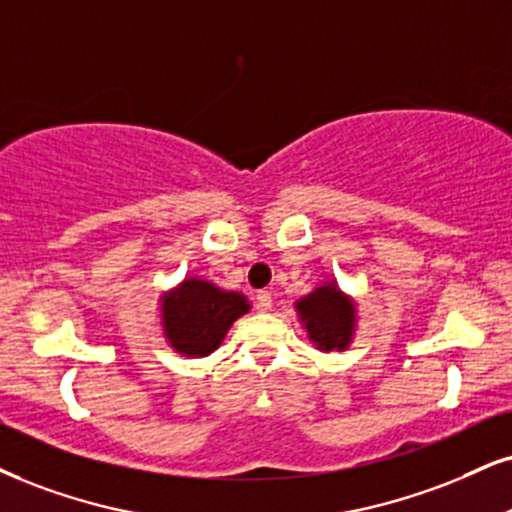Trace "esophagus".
Here are the masks:
<instances>
[{
  "instance_id": "obj_1",
  "label": "esophagus",
  "mask_w": 512,
  "mask_h": 512,
  "mask_svg": "<svg viewBox=\"0 0 512 512\" xmlns=\"http://www.w3.org/2000/svg\"><path fill=\"white\" fill-rule=\"evenodd\" d=\"M256 306H258V311H270V308H273V296H270V292H258L256 294Z\"/></svg>"
}]
</instances>
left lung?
<instances>
[{"mask_svg":"<svg viewBox=\"0 0 512 512\" xmlns=\"http://www.w3.org/2000/svg\"><path fill=\"white\" fill-rule=\"evenodd\" d=\"M296 313L308 339L320 351H346L356 332V304L337 282H325L296 301Z\"/></svg>","mask_w":512,"mask_h":512,"instance_id":"1","label":"left lung"}]
</instances>
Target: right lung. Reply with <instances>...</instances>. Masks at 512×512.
Here are the masks:
<instances>
[{"label":"right lung","mask_w":512,"mask_h":512,"mask_svg":"<svg viewBox=\"0 0 512 512\" xmlns=\"http://www.w3.org/2000/svg\"><path fill=\"white\" fill-rule=\"evenodd\" d=\"M239 292H225L213 282L187 277L161 296V323L168 344L187 358H204L223 344L239 315L249 313Z\"/></svg>","instance_id":"obj_1"}]
</instances>
